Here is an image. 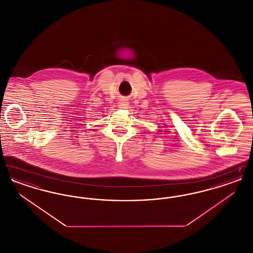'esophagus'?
I'll list each match as a JSON object with an SVG mask.
<instances>
[{"mask_svg": "<svg viewBox=\"0 0 253 253\" xmlns=\"http://www.w3.org/2000/svg\"><path fill=\"white\" fill-rule=\"evenodd\" d=\"M119 107L122 109H126L129 107V102L125 99H122L121 102H119Z\"/></svg>", "mask_w": 253, "mask_h": 253, "instance_id": "esophagus-1", "label": "esophagus"}]
</instances>
